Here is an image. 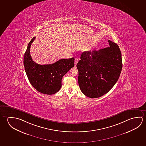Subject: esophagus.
<instances>
[{"label": "esophagus", "mask_w": 146, "mask_h": 146, "mask_svg": "<svg viewBox=\"0 0 146 146\" xmlns=\"http://www.w3.org/2000/svg\"><path fill=\"white\" fill-rule=\"evenodd\" d=\"M78 58H76L75 59V62H74V63H75V66H76L77 65V62H78Z\"/></svg>", "instance_id": "esophagus-1"}]
</instances>
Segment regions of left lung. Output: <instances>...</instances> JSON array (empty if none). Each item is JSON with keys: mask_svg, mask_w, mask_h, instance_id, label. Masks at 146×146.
I'll use <instances>...</instances> for the list:
<instances>
[{"mask_svg": "<svg viewBox=\"0 0 146 146\" xmlns=\"http://www.w3.org/2000/svg\"><path fill=\"white\" fill-rule=\"evenodd\" d=\"M109 47L84 51L76 65L82 93L89 98L100 97L110 91L122 69V54L116 43L108 40Z\"/></svg>", "mask_w": 146, "mask_h": 146, "instance_id": "8db88e82", "label": "left lung"}]
</instances>
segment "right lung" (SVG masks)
Segmentation results:
<instances>
[{"mask_svg": "<svg viewBox=\"0 0 146 146\" xmlns=\"http://www.w3.org/2000/svg\"><path fill=\"white\" fill-rule=\"evenodd\" d=\"M34 37L27 46L24 53V69L32 86L41 93L52 95L62 87V77L74 66V58L61 59L52 64L41 65L32 60L30 54Z\"/></svg>", "mask_w": 146, "mask_h": 146, "instance_id": "right-lung-1", "label": "right lung"}]
</instances>
